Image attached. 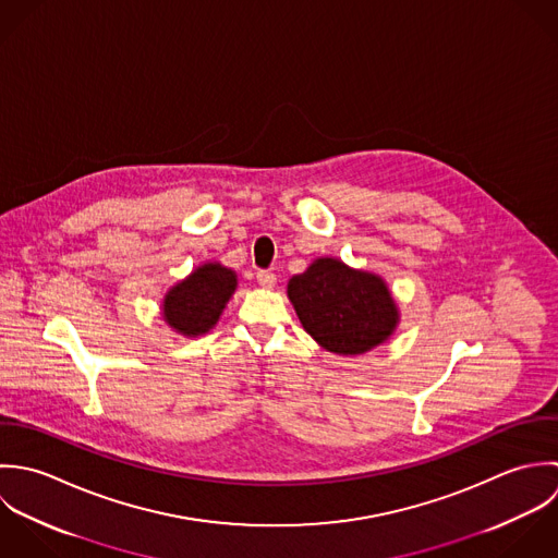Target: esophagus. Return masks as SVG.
I'll return each instance as SVG.
<instances>
[{
    "label": "esophagus",
    "mask_w": 558,
    "mask_h": 558,
    "mask_svg": "<svg viewBox=\"0 0 558 558\" xmlns=\"http://www.w3.org/2000/svg\"><path fill=\"white\" fill-rule=\"evenodd\" d=\"M256 280L263 289H274V284H276V276L271 271H265V269L256 274Z\"/></svg>",
    "instance_id": "34e87169"
}]
</instances>
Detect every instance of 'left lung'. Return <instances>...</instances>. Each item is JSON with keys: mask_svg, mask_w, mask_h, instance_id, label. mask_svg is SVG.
<instances>
[{"mask_svg": "<svg viewBox=\"0 0 558 558\" xmlns=\"http://www.w3.org/2000/svg\"><path fill=\"white\" fill-rule=\"evenodd\" d=\"M287 293L304 330L332 353H366L388 340L399 324L386 282L338 258L313 260L289 280Z\"/></svg>", "mask_w": 558, "mask_h": 558, "instance_id": "left-lung-1", "label": "left lung"}]
</instances>
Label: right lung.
<instances>
[{
	"instance_id": "obj_1",
	"label": "right lung",
	"mask_w": 558,
	"mask_h": 558,
	"mask_svg": "<svg viewBox=\"0 0 558 558\" xmlns=\"http://www.w3.org/2000/svg\"><path fill=\"white\" fill-rule=\"evenodd\" d=\"M234 289L236 274L232 269L205 263L166 293L163 322L179 335H207L218 324Z\"/></svg>"
}]
</instances>
